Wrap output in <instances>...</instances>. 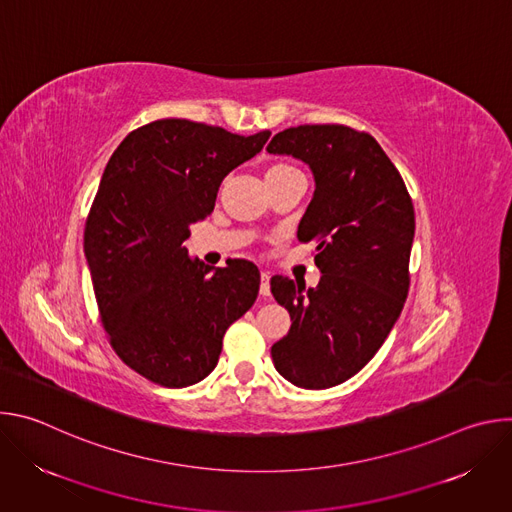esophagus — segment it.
Listing matches in <instances>:
<instances>
[{"instance_id":"esophagus-1","label":"esophagus","mask_w":512,"mask_h":512,"mask_svg":"<svg viewBox=\"0 0 512 512\" xmlns=\"http://www.w3.org/2000/svg\"><path fill=\"white\" fill-rule=\"evenodd\" d=\"M259 294L261 296H271V287H269V273L267 271H263L261 273V287H259Z\"/></svg>"}]
</instances>
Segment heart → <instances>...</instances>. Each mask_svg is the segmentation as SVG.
Listing matches in <instances>:
<instances>
[{"label":"heart","instance_id":"heart-1","mask_svg":"<svg viewBox=\"0 0 512 512\" xmlns=\"http://www.w3.org/2000/svg\"><path fill=\"white\" fill-rule=\"evenodd\" d=\"M289 174H302L298 168L289 166V164H275L267 170L265 178H275V176H289Z\"/></svg>","mask_w":512,"mask_h":512}]
</instances>
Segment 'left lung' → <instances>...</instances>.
I'll return each mask as SVG.
<instances>
[{
	"mask_svg": "<svg viewBox=\"0 0 512 512\" xmlns=\"http://www.w3.org/2000/svg\"><path fill=\"white\" fill-rule=\"evenodd\" d=\"M269 154L310 166L314 196L300 241L318 239L320 283L306 289L271 277L291 318L271 346L277 373L302 389H328L367 364L401 316L409 291L415 212L405 182L377 139L346 125H300L277 133Z\"/></svg>",
	"mask_w": 512,
	"mask_h": 512,
	"instance_id": "8db88e82",
	"label": "left lung"
}]
</instances>
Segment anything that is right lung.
<instances>
[{
  "label": "right lung",
  "mask_w": 512,
  "mask_h": 512,
  "mask_svg": "<svg viewBox=\"0 0 512 512\" xmlns=\"http://www.w3.org/2000/svg\"><path fill=\"white\" fill-rule=\"evenodd\" d=\"M269 135L160 119L131 131L105 166L85 257L113 350L152 383L182 389L208 377L227 328L257 300L251 261L210 267L190 259L184 241L212 212L225 176Z\"/></svg>",
  "instance_id": "add662e5"
}]
</instances>
